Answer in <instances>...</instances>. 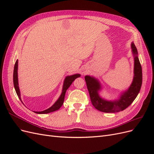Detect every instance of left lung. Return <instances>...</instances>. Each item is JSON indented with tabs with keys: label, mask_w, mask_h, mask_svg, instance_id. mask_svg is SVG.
<instances>
[{
	"label": "left lung",
	"mask_w": 154,
	"mask_h": 154,
	"mask_svg": "<svg viewBox=\"0 0 154 154\" xmlns=\"http://www.w3.org/2000/svg\"><path fill=\"white\" fill-rule=\"evenodd\" d=\"M131 48L134 56L133 81L128 89L123 92L118 100L109 101L102 98L99 94V91L101 89L100 82L92 76H85L92 104L97 110L107 113L122 111L131 105L138 95L142 85V68L137 57V48L133 42L131 44Z\"/></svg>",
	"instance_id": "obj_1"
}]
</instances>
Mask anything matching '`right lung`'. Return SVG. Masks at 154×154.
<instances>
[{"label":"right lung","instance_id":"add662e5","mask_svg":"<svg viewBox=\"0 0 154 154\" xmlns=\"http://www.w3.org/2000/svg\"><path fill=\"white\" fill-rule=\"evenodd\" d=\"M78 77H80V74H73V75H71V76H67L66 78H65L64 82H63L62 94L59 97L58 100L54 103V105L51 106L50 108L46 109L45 110L41 111V112H35L36 114H48L50 112H52L58 110L63 103L65 95H66V91L68 89V88L71 86V85L72 84V83L74 81V80ZM13 84H14V87H15V91L17 92V94L18 97V98H19L20 100L22 101L21 97H20V89H19V87H18V60L16 61L15 64V67H14Z\"/></svg>","mask_w":154,"mask_h":154}]
</instances>
